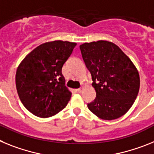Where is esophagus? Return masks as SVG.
I'll return each mask as SVG.
<instances>
[{
    "mask_svg": "<svg viewBox=\"0 0 154 154\" xmlns=\"http://www.w3.org/2000/svg\"><path fill=\"white\" fill-rule=\"evenodd\" d=\"M82 91H83V88H78V89H77V91L79 92V93H81V92Z\"/></svg>",
    "mask_w": 154,
    "mask_h": 154,
    "instance_id": "34e87169",
    "label": "esophagus"
}]
</instances>
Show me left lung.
I'll use <instances>...</instances> for the list:
<instances>
[{
	"mask_svg": "<svg viewBox=\"0 0 154 154\" xmlns=\"http://www.w3.org/2000/svg\"><path fill=\"white\" fill-rule=\"evenodd\" d=\"M96 91L88 108L101 119L113 120L129 110L140 90L139 72L130 59L112 42L99 40L80 45Z\"/></svg>",
	"mask_w": 154,
	"mask_h": 154,
	"instance_id": "obj_1",
	"label": "left lung"
}]
</instances>
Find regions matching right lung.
<instances>
[{
	"mask_svg": "<svg viewBox=\"0 0 154 154\" xmlns=\"http://www.w3.org/2000/svg\"><path fill=\"white\" fill-rule=\"evenodd\" d=\"M76 42H45L29 53L19 64L16 88L24 106L34 116L48 118L66 106L71 92L65 86L62 67Z\"/></svg>",
	"mask_w": 154,
	"mask_h": 154,
	"instance_id": "obj_1",
	"label": "right lung"
}]
</instances>
